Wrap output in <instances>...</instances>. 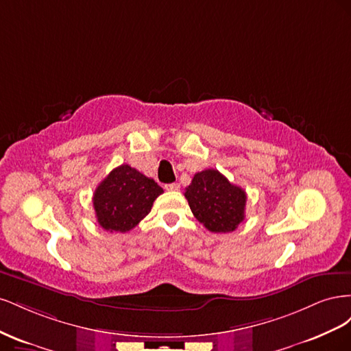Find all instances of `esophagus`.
Returning <instances> with one entry per match:
<instances>
[{"label":"esophagus","instance_id":"34e87169","mask_svg":"<svg viewBox=\"0 0 351 351\" xmlns=\"http://www.w3.org/2000/svg\"><path fill=\"white\" fill-rule=\"evenodd\" d=\"M165 189L168 190V192H176V190L180 189V184L178 183H171V184H167Z\"/></svg>","mask_w":351,"mask_h":351}]
</instances>
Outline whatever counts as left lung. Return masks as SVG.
Segmentation results:
<instances>
[{
    "label": "left lung",
    "instance_id": "obj_1",
    "mask_svg": "<svg viewBox=\"0 0 351 351\" xmlns=\"http://www.w3.org/2000/svg\"><path fill=\"white\" fill-rule=\"evenodd\" d=\"M184 196L196 219L212 232L234 231L244 219L246 192L218 169L196 173Z\"/></svg>",
    "mask_w": 351,
    "mask_h": 351
}]
</instances>
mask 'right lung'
I'll list each match as a JSON object with an SVG mask.
<instances>
[{"mask_svg": "<svg viewBox=\"0 0 351 351\" xmlns=\"http://www.w3.org/2000/svg\"><path fill=\"white\" fill-rule=\"evenodd\" d=\"M164 190L154 178L123 164L114 168L95 190V214L104 230L130 231L149 214L154 200Z\"/></svg>", "mask_w": 351, "mask_h": 351, "instance_id": "1", "label": "right lung"}]
</instances>
